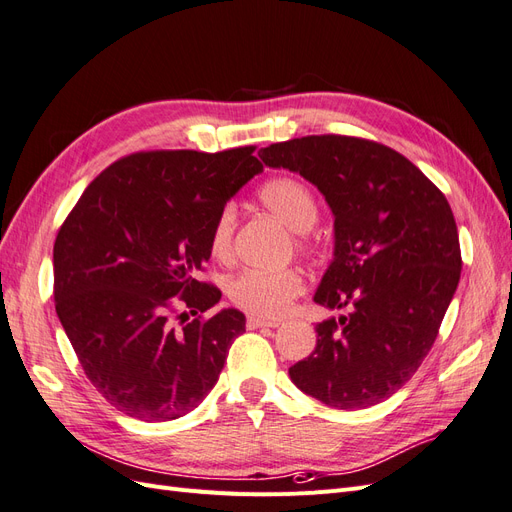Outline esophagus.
Returning a JSON list of instances; mask_svg holds the SVG:
<instances>
[{
	"label": "esophagus",
	"instance_id": "esophagus-1",
	"mask_svg": "<svg viewBox=\"0 0 512 512\" xmlns=\"http://www.w3.org/2000/svg\"><path fill=\"white\" fill-rule=\"evenodd\" d=\"M247 329H267V327H271V329H275L277 327V324H280V322H271V320H262V318H256V316H250V318H247Z\"/></svg>",
	"mask_w": 512,
	"mask_h": 512
}]
</instances>
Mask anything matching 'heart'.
<instances>
[{
  "label": "heart",
  "instance_id": "obj_1",
  "mask_svg": "<svg viewBox=\"0 0 512 512\" xmlns=\"http://www.w3.org/2000/svg\"><path fill=\"white\" fill-rule=\"evenodd\" d=\"M258 198L275 218L297 232V245L307 250V230L318 220V203L314 192L294 177H275L262 185ZM237 226V209L226 203L209 230V252L215 260L226 262L232 256V237ZM228 299L243 312L260 318L282 316L288 305L303 292V277L294 269L258 271L247 269L232 277L226 286Z\"/></svg>",
  "mask_w": 512,
  "mask_h": 512
}]
</instances>
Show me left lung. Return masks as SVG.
<instances>
[{
	"label": "left lung",
	"mask_w": 512,
	"mask_h": 512,
	"mask_svg": "<svg viewBox=\"0 0 512 512\" xmlns=\"http://www.w3.org/2000/svg\"><path fill=\"white\" fill-rule=\"evenodd\" d=\"M271 168L312 181L335 215V252L314 294L348 316L322 320L290 380L337 410L380 404L421 367L461 275L446 196L395 149L322 134L260 149Z\"/></svg>",
	"instance_id": "obj_1"
}]
</instances>
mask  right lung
I'll return each instance as SVG.
<instances>
[{"instance_id": "right-lung-1", "label": "right lung", "mask_w": 512, "mask_h": 512, "mask_svg": "<svg viewBox=\"0 0 512 512\" xmlns=\"http://www.w3.org/2000/svg\"><path fill=\"white\" fill-rule=\"evenodd\" d=\"M254 149L132 153L102 170L61 224L57 316L119 412L147 423L188 414L245 331L239 309L203 318L222 292L198 273L215 215L262 170Z\"/></svg>"}]
</instances>
